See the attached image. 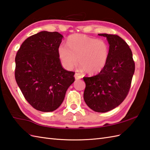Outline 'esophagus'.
<instances>
[{
    "mask_svg": "<svg viewBox=\"0 0 150 150\" xmlns=\"http://www.w3.org/2000/svg\"><path fill=\"white\" fill-rule=\"evenodd\" d=\"M74 77H75V79H76V80H78V79H80L82 78V76L78 74V73H75Z\"/></svg>",
    "mask_w": 150,
    "mask_h": 150,
    "instance_id": "1",
    "label": "esophagus"
}]
</instances>
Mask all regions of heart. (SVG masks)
I'll list each match as a JSON object with an SVG mask.
<instances>
[{
	"label": "heart",
	"instance_id": "obj_1",
	"mask_svg": "<svg viewBox=\"0 0 150 150\" xmlns=\"http://www.w3.org/2000/svg\"><path fill=\"white\" fill-rule=\"evenodd\" d=\"M62 66L70 70L77 62L88 74H95L104 68L109 55L108 44L82 34H75L67 40V46L60 44L58 48Z\"/></svg>",
	"mask_w": 150,
	"mask_h": 150
}]
</instances>
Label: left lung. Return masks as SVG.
<instances>
[{
  "mask_svg": "<svg viewBox=\"0 0 150 150\" xmlns=\"http://www.w3.org/2000/svg\"><path fill=\"white\" fill-rule=\"evenodd\" d=\"M107 38L110 44L106 65L97 75L84 77L85 103L96 112L104 113L122 103L128 94L135 72L131 49L117 35L98 34Z\"/></svg>",
  "mask_w": 150,
  "mask_h": 150,
  "instance_id": "1",
  "label": "left lung"
}]
</instances>
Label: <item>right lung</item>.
Returning <instances> with one entry per match:
<instances>
[{
	"label": "right lung",
	"instance_id": "add662e5",
	"mask_svg": "<svg viewBox=\"0 0 150 150\" xmlns=\"http://www.w3.org/2000/svg\"><path fill=\"white\" fill-rule=\"evenodd\" d=\"M63 36L43 31L28 37L15 57V77L24 98L37 110H57L75 81V72L62 66L58 48Z\"/></svg>",
	"mask_w": 150,
	"mask_h": 150
}]
</instances>
